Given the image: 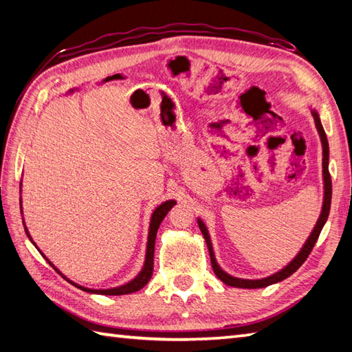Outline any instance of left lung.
<instances>
[{"mask_svg": "<svg viewBox=\"0 0 352 352\" xmlns=\"http://www.w3.org/2000/svg\"><path fill=\"white\" fill-rule=\"evenodd\" d=\"M311 116L313 119H315V124H316V129L319 131V136H320V140H322V148H324V159H322V168H324V189H325V193H324V206H322V213H320L319 219H318V223L315 230L311 231L310 237L307 239V242H305V245L302 246V250L300 251V254L290 261V263L281 269L280 272H276L271 276H267V278H261V280H242V278H236V276H231L228 275L227 272H223L222 269L218 266V263H216L214 260V254H213V248H212V242H210V236H208V231L204 226V222L198 219V226H199V230L201 233H203L206 242H207V248H208V252H210V260H212V267H213V272L216 274V276L221 281H223L227 284V286H231V287H241V289H260V287H266V286H271V284L274 283H278V281H283L284 278H287V276H290L292 274H294L298 267H300L305 260H307V257L310 256V252L313 250V246H315L318 237L320 234V231H322L325 222L328 219V214H330V206H331V175H330V170H328V155H330V148H328V140H327V134L324 131V126L322 124H320V119H319V115L316 113L315 110H311Z\"/></svg>", "mask_w": 352, "mask_h": 352, "instance_id": "8db88e82", "label": "left lung"}]
</instances>
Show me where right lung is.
Returning <instances> with one entry per match:
<instances>
[{"label":"right lung","instance_id":"1","mask_svg":"<svg viewBox=\"0 0 352 352\" xmlns=\"http://www.w3.org/2000/svg\"><path fill=\"white\" fill-rule=\"evenodd\" d=\"M175 206V201H166V203L160 204L159 207L155 208L153 216H151V223H149V234H148V245H146V257H145V265L142 267L140 274L136 276V278L131 280L130 283L124 284L121 287H115V289H106V290H94V289H86L81 287L78 284H74L81 290L91 292V294H100V295H126V294H133V292H138L142 287L146 286V283L151 280L153 275V269H154V245H155V236H157V230H159L162 221L164 219V216L168 214V212L170 210L172 207ZM27 231V230H25ZM27 236L30 237L28 231ZM50 263V261H48ZM51 265V263H50ZM52 266V265H51ZM54 267V266H52ZM56 269V267H54ZM57 271V269H56ZM58 272V271H57ZM60 274V272H58Z\"/></svg>","mask_w":352,"mask_h":352}]
</instances>
